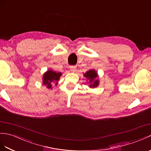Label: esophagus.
Here are the masks:
<instances>
[{"mask_svg":"<svg viewBox=\"0 0 151 151\" xmlns=\"http://www.w3.org/2000/svg\"><path fill=\"white\" fill-rule=\"evenodd\" d=\"M70 69L72 72H75L76 69V65H71L70 66Z\"/></svg>","mask_w":151,"mask_h":151,"instance_id":"34e87169","label":"esophagus"}]
</instances>
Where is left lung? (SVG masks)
<instances>
[{
  "instance_id": "left-lung-1",
  "label": "left lung",
  "mask_w": 151,
  "mask_h": 151,
  "mask_svg": "<svg viewBox=\"0 0 151 151\" xmlns=\"http://www.w3.org/2000/svg\"><path fill=\"white\" fill-rule=\"evenodd\" d=\"M83 76L89 80V82L90 83V85H89L90 87L94 88V87H96L97 86H99V80L96 79L97 78L98 75H97V73L95 71V70L94 69L89 70L88 71L86 72L85 74L83 75Z\"/></svg>"
}]
</instances>
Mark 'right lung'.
I'll list each match as a JSON object with an SVG mask.
<instances>
[{"label":"right lung","instance_id":"1","mask_svg":"<svg viewBox=\"0 0 151 151\" xmlns=\"http://www.w3.org/2000/svg\"><path fill=\"white\" fill-rule=\"evenodd\" d=\"M61 75V73H57L51 69L47 70L43 75V85L46 86L47 89H52V83L55 82V85H57Z\"/></svg>","mask_w":151,"mask_h":151}]
</instances>
